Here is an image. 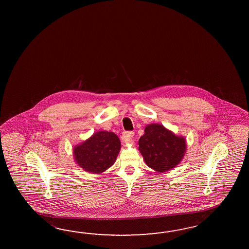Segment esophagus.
<instances>
[{
  "label": "esophagus",
  "instance_id": "esophagus-1",
  "mask_svg": "<svg viewBox=\"0 0 249 249\" xmlns=\"http://www.w3.org/2000/svg\"><path fill=\"white\" fill-rule=\"evenodd\" d=\"M134 135L133 132H125L123 133L122 142L124 143H131L132 142V137Z\"/></svg>",
  "mask_w": 249,
  "mask_h": 249
}]
</instances>
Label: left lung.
Here are the masks:
<instances>
[{
    "label": "left lung",
    "mask_w": 249,
    "mask_h": 249,
    "mask_svg": "<svg viewBox=\"0 0 249 249\" xmlns=\"http://www.w3.org/2000/svg\"><path fill=\"white\" fill-rule=\"evenodd\" d=\"M139 140V151L146 164L157 173L174 169L184 158L187 150L185 137L160 124H149Z\"/></svg>",
    "instance_id": "left-lung-1"
}]
</instances>
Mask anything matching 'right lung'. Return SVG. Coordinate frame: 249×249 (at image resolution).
Listing matches in <instances>:
<instances>
[{
  "label": "right lung",
  "mask_w": 249,
  "mask_h": 249,
  "mask_svg": "<svg viewBox=\"0 0 249 249\" xmlns=\"http://www.w3.org/2000/svg\"><path fill=\"white\" fill-rule=\"evenodd\" d=\"M120 148L121 142L116 133L99 131L74 146L73 156L75 163L85 172L101 175L115 164Z\"/></svg>",
  "instance_id": "add662e5"
}]
</instances>
